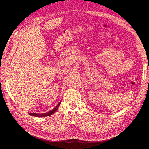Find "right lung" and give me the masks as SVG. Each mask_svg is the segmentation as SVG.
<instances>
[{"label":"right lung","mask_w":149,"mask_h":149,"mask_svg":"<svg viewBox=\"0 0 149 149\" xmlns=\"http://www.w3.org/2000/svg\"><path fill=\"white\" fill-rule=\"evenodd\" d=\"M60 102L61 101L59 102V104L54 108V109H53L52 110H51L50 111H49L48 112H46V113H44V114H36V113H31V112H29V114L31 115V116H35V117H46V116H49L50 115H52L53 113H55V112L57 111L58 107H59L60 104Z\"/></svg>","instance_id":"obj_1"}]
</instances>
